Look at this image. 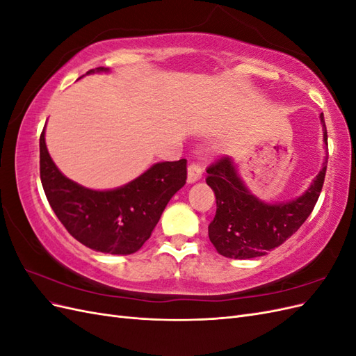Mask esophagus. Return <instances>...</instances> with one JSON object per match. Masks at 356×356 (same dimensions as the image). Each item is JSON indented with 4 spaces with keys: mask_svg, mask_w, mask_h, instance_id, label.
Instances as JSON below:
<instances>
[{
    "mask_svg": "<svg viewBox=\"0 0 356 356\" xmlns=\"http://www.w3.org/2000/svg\"><path fill=\"white\" fill-rule=\"evenodd\" d=\"M202 166L199 163H191L188 166V170H187V182L188 184H195V182H197L200 178H202Z\"/></svg>",
    "mask_w": 356,
    "mask_h": 356,
    "instance_id": "34e87169",
    "label": "esophagus"
}]
</instances>
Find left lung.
<instances>
[{
	"mask_svg": "<svg viewBox=\"0 0 356 356\" xmlns=\"http://www.w3.org/2000/svg\"><path fill=\"white\" fill-rule=\"evenodd\" d=\"M327 145L324 114L319 115ZM328 152L319 174L303 195L268 203L252 195L232 157H222L208 168L207 184L217 197V213L209 224V241L218 254L236 260L266 255L291 238L314 211L324 186Z\"/></svg>",
	"mask_w": 356,
	"mask_h": 356,
	"instance_id": "obj_1",
	"label": "left lung"
}]
</instances>
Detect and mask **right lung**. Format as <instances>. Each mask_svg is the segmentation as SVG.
<instances>
[{
  "instance_id": "right-lung-1",
  "label": "right lung",
  "mask_w": 356,
  "mask_h": 356,
  "mask_svg": "<svg viewBox=\"0 0 356 356\" xmlns=\"http://www.w3.org/2000/svg\"><path fill=\"white\" fill-rule=\"evenodd\" d=\"M95 68L88 74L108 72ZM46 126L40 136V177L53 212L74 239L93 251L129 255L154 230L168 202L186 184L187 160L159 161L131 182L93 190L67 178L51 160Z\"/></svg>"
}]
</instances>
